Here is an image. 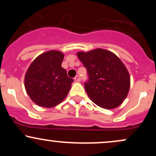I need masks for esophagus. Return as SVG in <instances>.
Returning a JSON list of instances; mask_svg holds the SVG:
<instances>
[{
  "label": "esophagus",
  "instance_id": "34e87169",
  "mask_svg": "<svg viewBox=\"0 0 156 156\" xmlns=\"http://www.w3.org/2000/svg\"><path fill=\"white\" fill-rule=\"evenodd\" d=\"M74 80H75V81H76V82H80V77L79 76H76L74 78Z\"/></svg>",
  "mask_w": 156,
  "mask_h": 156
}]
</instances>
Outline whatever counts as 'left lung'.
Wrapping results in <instances>:
<instances>
[{"mask_svg": "<svg viewBox=\"0 0 156 156\" xmlns=\"http://www.w3.org/2000/svg\"><path fill=\"white\" fill-rule=\"evenodd\" d=\"M77 55L87 69L89 80L84 87L91 101L105 109L121 105L129 92L130 77L119 57L102 48L78 52Z\"/></svg>", "mask_w": 156, "mask_h": 156, "instance_id": "1", "label": "left lung"}]
</instances>
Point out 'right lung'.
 <instances>
[{"instance_id":"1","label":"right lung","mask_w":156,"mask_h":156,"mask_svg":"<svg viewBox=\"0 0 156 156\" xmlns=\"http://www.w3.org/2000/svg\"><path fill=\"white\" fill-rule=\"evenodd\" d=\"M64 54L59 51L42 53L32 62L26 73V92L39 106L52 108L59 104L69 93L73 78L62 67Z\"/></svg>"}]
</instances>
